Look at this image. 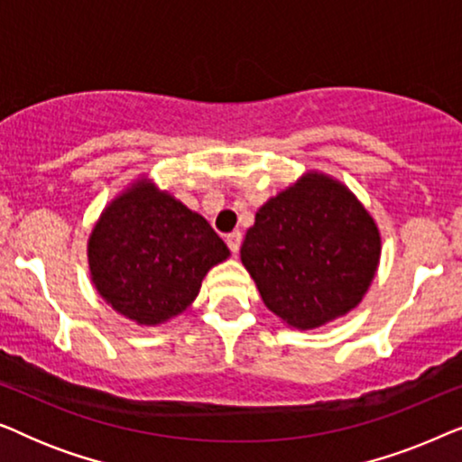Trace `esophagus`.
Segmentation results:
<instances>
[{
    "mask_svg": "<svg viewBox=\"0 0 462 462\" xmlns=\"http://www.w3.org/2000/svg\"><path fill=\"white\" fill-rule=\"evenodd\" d=\"M226 245H229V250L233 252V254H237L239 252V245H242V233L239 231H233V233H229V236H226Z\"/></svg>",
    "mask_w": 462,
    "mask_h": 462,
    "instance_id": "1",
    "label": "esophagus"
}]
</instances>
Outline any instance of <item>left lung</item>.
Segmentation results:
<instances>
[{"label": "left lung", "mask_w": 462, "mask_h": 462, "mask_svg": "<svg viewBox=\"0 0 462 462\" xmlns=\"http://www.w3.org/2000/svg\"><path fill=\"white\" fill-rule=\"evenodd\" d=\"M378 256L374 220L349 189L324 174L302 176L269 199L242 245V263L264 305L302 330L351 311Z\"/></svg>", "instance_id": "8db88e82"}]
</instances>
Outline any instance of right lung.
Returning a JSON list of instances; mask_svg holds the SVG:
<instances>
[{
	"label": "right lung",
	"instance_id": "1",
	"mask_svg": "<svg viewBox=\"0 0 462 462\" xmlns=\"http://www.w3.org/2000/svg\"><path fill=\"white\" fill-rule=\"evenodd\" d=\"M226 256L229 248L204 217L149 182L111 201L88 244L100 296L144 326L185 311L208 269Z\"/></svg>",
	"mask_w": 462,
	"mask_h": 462
}]
</instances>
